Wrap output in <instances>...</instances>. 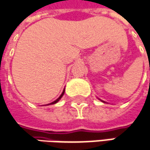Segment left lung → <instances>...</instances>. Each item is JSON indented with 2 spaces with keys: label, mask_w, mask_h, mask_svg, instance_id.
Listing matches in <instances>:
<instances>
[{
  "label": "left lung",
  "mask_w": 150,
  "mask_h": 150,
  "mask_svg": "<svg viewBox=\"0 0 150 150\" xmlns=\"http://www.w3.org/2000/svg\"><path fill=\"white\" fill-rule=\"evenodd\" d=\"M103 102H105V101H103Z\"/></svg>",
  "instance_id": "1"
}]
</instances>
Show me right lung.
Returning a JSON list of instances; mask_svg holds the SVG:
<instances>
[{"instance_id": "obj_1", "label": "right lung", "mask_w": 150, "mask_h": 150, "mask_svg": "<svg viewBox=\"0 0 150 150\" xmlns=\"http://www.w3.org/2000/svg\"><path fill=\"white\" fill-rule=\"evenodd\" d=\"M64 91H63L62 94H61V95H60V96H59V97L58 99H56L55 101H53V102H51V103H49V104H48V105H52V104H55V103H57L58 101H59V100H60V99L62 98V96H64Z\"/></svg>"}]
</instances>
